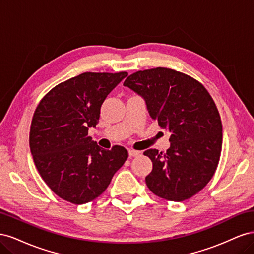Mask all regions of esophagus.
Returning <instances> with one entry per match:
<instances>
[{
  "label": "esophagus",
  "instance_id": "34e87169",
  "mask_svg": "<svg viewBox=\"0 0 254 254\" xmlns=\"http://www.w3.org/2000/svg\"><path fill=\"white\" fill-rule=\"evenodd\" d=\"M128 153H129V157H136V156L140 155V151L133 150V149H129Z\"/></svg>",
  "mask_w": 254,
  "mask_h": 254
}]
</instances>
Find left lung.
Segmentation results:
<instances>
[{"label":"left lung","mask_w":254,"mask_h":254,"mask_svg":"<svg viewBox=\"0 0 254 254\" xmlns=\"http://www.w3.org/2000/svg\"><path fill=\"white\" fill-rule=\"evenodd\" d=\"M124 86L141 95L150 117L172 132L165 153L144 151L152 162L148 189L170 201L193 197L212 179L220 158L222 125L212 96L195 78L160 66L129 75Z\"/></svg>","instance_id":"obj_1"}]
</instances>
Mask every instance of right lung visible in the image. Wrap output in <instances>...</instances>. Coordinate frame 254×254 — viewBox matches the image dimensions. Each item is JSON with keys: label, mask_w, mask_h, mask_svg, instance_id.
Listing matches in <instances>:
<instances>
[{"label": "right lung", "mask_w": 254, "mask_h": 254, "mask_svg": "<svg viewBox=\"0 0 254 254\" xmlns=\"http://www.w3.org/2000/svg\"><path fill=\"white\" fill-rule=\"evenodd\" d=\"M127 72H86L54 87L37 106L29 147L38 172L64 200L83 204L102 195L128 151L115 145L106 150L88 135L95 127L107 95Z\"/></svg>", "instance_id": "1"}]
</instances>
